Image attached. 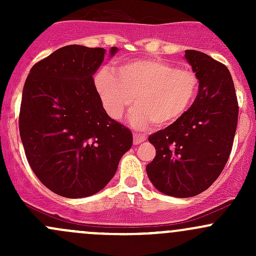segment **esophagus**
Returning <instances> with one entry per match:
<instances>
[{
  "instance_id": "1",
  "label": "esophagus",
  "mask_w": 256,
  "mask_h": 256,
  "mask_svg": "<svg viewBox=\"0 0 256 256\" xmlns=\"http://www.w3.org/2000/svg\"><path fill=\"white\" fill-rule=\"evenodd\" d=\"M146 140V136L138 135V134H134V144H140Z\"/></svg>"
}]
</instances>
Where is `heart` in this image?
<instances>
[{"label": "heart", "mask_w": 256, "mask_h": 256, "mask_svg": "<svg viewBox=\"0 0 256 256\" xmlns=\"http://www.w3.org/2000/svg\"><path fill=\"white\" fill-rule=\"evenodd\" d=\"M94 86L102 108L114 120L132 102L128 121L136 130L154 124L170 126L184 116L197 96L200 80L193 72L177 69L160 59H141L120 64L116 74L102 68L95 74Z\"/></svg>", "instance_id": "1"}]
</instances>
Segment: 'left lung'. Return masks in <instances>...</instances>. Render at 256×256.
Segmentation results:
<instances>
[{
  "label": "left lung",
  "instance_id": "obj_1",
  "mask_svg": "<svg viewBox=\"0 0 256 256\" xmlns=\"http://www.w3.org/2000/svg\"><path fill=\"white\" fill-rule=\"evenodd\" d=\"M184 59L200 80L198 94L182 118L150 135L156 156L146 166L156 190L177 198L208 190L230 154L238 124V100L228 68L202 52Z\"/></svg>",
  "mask_w": 256,
  "mask_h": 256
}]
</instances>
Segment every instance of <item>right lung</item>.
<instances>
[{"instance_id": "add662e5", "label": "right lung", "mask_w": 256, "mask_h": 256, "mask_svg": "<svg viewBox=\"0 0 256 256\" xmlns=\"http://www.w3.org/2000/svg\"><path fill=\"white\" fill-rule=\"evenodd\" d=\"M118 49H110V56ZM104 48L72 44L32 66L22 92L20 135L38 180L52 192L84 198L102 190L132 146V134L102 108L94 76Z\"/></svg>"}]
</instances>
